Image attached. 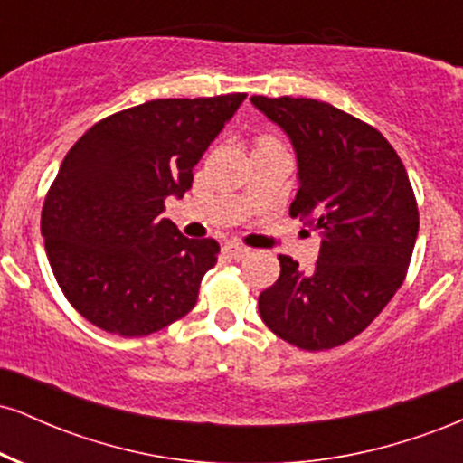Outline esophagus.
Returning a JSON list of instances; mask_svg holds the SVG:
<instances>
[{
  "label": "esophagus",
  "instance_id": "34e87169",
  "mask_svg": "<svg viewBox=\"0 0 463 463\" xmlns=\"http://www.w3.org/2000/svg\"><path fill=\"white\" fill-rule=\"evenodd\" d=\"M224 252L228 254V257L231 259H243V257H248L250 254V248H246V246H239V243H226L224 246Z\"/></svg>",
  "mask_w": 463,
  "mask_h": 463
}]
</instances>
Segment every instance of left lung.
<instances>
[{
	"instance_id": "obj_1",
	"label": "left lung",
	"mask_w": 463,
	"mask_h": 463,
	"mask_svg": "<svg viewBox=\"0 0 463 463\" xmlns=\"http://www.w3.org/2000/svg\"><path fill=\"white\" fill-rule=\"evenodd\" d=\"M250 102L296 150L300 187L289 215L322 235L311 269L279 254V280L259 296L261 320L302 350L342 346L407 276L420 226L407 169L379 130L331 104L289 95Z\"/></svg>"
}]
</instances>
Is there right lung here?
Wrapping results in <instances>:
<instances>
[{
    "label": "right lung",
    "instance_id": "obj_1",
    "mask_svg": "<svg viewBox=\"0 0 463 463\" xmlns=\"http://www.w3.org/2000/svg\"><path fill=\"white\" fill-rule=\"evenodd\" d=\"M246 93L152 99L98 121L67 152L41 213L52 272L80 316L143 337L194 309L215 239H187L163 217Z\"/></svg>",
    "mask_w": 463,
    "mask_h": 463
}]
</instances>
